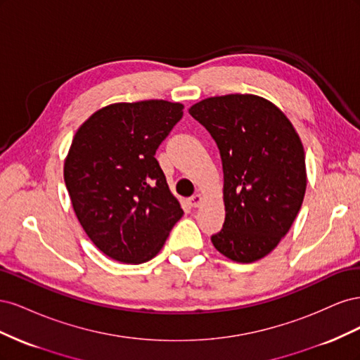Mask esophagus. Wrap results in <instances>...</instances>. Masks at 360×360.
<instances>
[{
    "label": "esophagus",
    "instance_id": "esophagus-1",
    "mask_svg": "<svg viewBox=\"0 0 360 360\" xmlns=\"http://www.w3.org/2000/svg\"><path fill=\"white\" fill-rule=\"evenodd\" d=\"M188 202H189V205H191V207H200V204L202 202L201 193H195V195H192V197L188 200Z\"/></svg>",
    "mask_w": 360,
    "mask_h": 360
}]
</instances>
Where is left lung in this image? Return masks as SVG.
<instances>
[{
	"label": "left lung",
	"instance_id": "left-lung-1",
	"mask_svg": "<svg viewBox=\"0 0 360 360\" xmlns=\"http://www.w3.org/2000/svg\"><path fill=\"white\" fill-rule=\"evenodd\" d=\"M219 148L225 222L213 246L237 263L274 250L291 228L307 191L302 141L278 106L254 94H226L191 106Z\"/></svg>",
	"mask_w": 360,
	"mask_h": 360
}]
</instances>
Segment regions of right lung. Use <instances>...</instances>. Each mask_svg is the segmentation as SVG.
<instances>
[{
  "instance_id": "right-lung-1",
  "label": "right lung",
  "mask_w": 360,
  "mask_h": 360,
  "mask_svg": "<svg viewBox=\"0 0 360 360\" xmlns=\"http://www.w3.org/2000/svg\"><path fill=\"white\" fill-rule=\"evenodd\" d=\"M181 117V103H112L73 136L64 160L73 210L90 240L120 263L153 258L183 216L155 158Z\"/></svg>"
}]
</instances>
